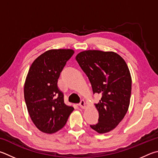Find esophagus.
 Returning a JSON list of instances; mask_svg holds the SVG:
<instances>
[{
  "mask_svg": "<svg viewBox=\"0 0 158 158\" xmlns=\"http://www.w3.org/2000/svg\"><path fill=\"white\" fill-rule=\"evenodd\" d=\"M79 106L81 107V108H85V104L84 100H81V102L79 103Z\"/></svg>",
  "mask_w": 158,
  "mask_h": 158,
  "instance_id": "1",
  "label": "esophagus"
}]
</instances>
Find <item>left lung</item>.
Segmentation results:
<instances>
[{"mask_svg":"<svg viewBox=\"0 0 158 158\" xmlns=\"http://www.w3.org/2000/svg\"><path fill=\"white\" fill-rule=\"evenodd\" d=\"M88 77L93 94H102L98 104V123L90 127L99 133L115 128L127 114L131 94L132 80L127 63L114 52L85 50L76 56Z\"/></svg>","mask_w":158,"mask_h":158,"instance_id":"obj_1","label":"left lung"}]
</instances>
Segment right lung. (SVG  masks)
Listing matches in <instances>:
<instances>
[{
  "mask_svg": "<svg viewBox=\"0 0 158 158\" xmlns=\"http://www.w3.org/2000/svg\"><path fill=\"white\" fill-rule=\"evenodd\" d=\"M74 52L50 50L34 60L24 85L28 113L36 128L52 134L64 127L74 108L64 103V93L57 85L60 74Z\"/></svg>",
  "mask_w": 158,
  "mask_h": 158,
  "instance_id": "obj_1",
  "label": "right lung"
}]
</instances>
